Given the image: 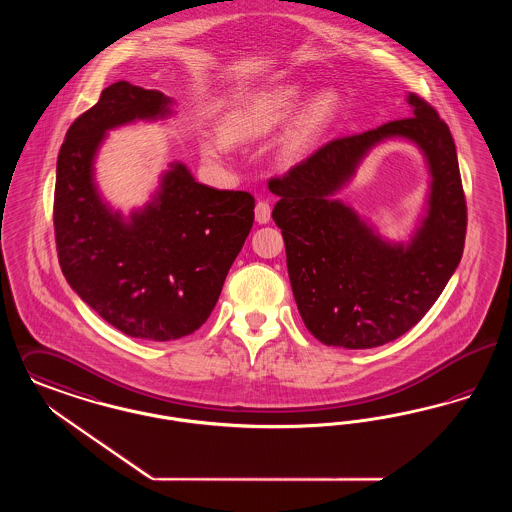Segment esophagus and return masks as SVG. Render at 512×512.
<instances>
[{
	"label": "esophagus",
	"instance_id": "obj_1",
	"mask_svg": "<svg viewBox=\"0 0 512 512\" xmlns=\"http://www.w3.org/2000/svg\"><path fill=\"white\" fill-rule=\"evenodd\" d=\"M270 204L265 202V200H259L257 205H255V221L259 223V225H266L268 221H270Z\"/></svg>",
	"mask_w": 512,
	"mask_h": 512
}]
</instances>
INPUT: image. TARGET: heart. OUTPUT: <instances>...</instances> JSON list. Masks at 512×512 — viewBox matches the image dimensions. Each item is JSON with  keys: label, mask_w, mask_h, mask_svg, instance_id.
Instances as JSON below:
<instances>
[{"label": "heart", "mask_w": 512, "mask_h": 512, "mask_svg": "<svg viewBox=\"0 0 512 512\" xmlns=\"http://www.w3.org/2000/svg\"><path fill=\"white\" fill-rule=\"evenodd\" d=\"M303 87L299 83H284L247 97L244 103L232 106L221 118V131H204L200 135V150L205 160H223L230 143L259 139L274 127L286 122L301 101ZM337 99L331 91L312 95L295 116L291 127V148H299L314 139L333 118Z\"/></svg>", "instance_id": "b5f03b06"}]
</instances>
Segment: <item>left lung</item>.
Instances as JSON below:
<instances>
[{
  "mask_svg": "<svg viewBox=\"0 0 512 512\" xmlns=\"http://www.w3.org/2000/svg\"><path fill=\"white\" fill-rule=\"evenodd\" d=\"M409 118L333 139L284 177L268 181L280 200L272 219L286 242L287 272L308 331L328 347H381L413 328L461 261L467 204L450 127L409 93ZM406 138L431 173L428 215L406 245L385 243L332 196L368 150Z\"/></svg>",
  "mask_w": 512,
  "mask_h": 512,
  "instance_id": "8db88e82",
  "label": "left lung"
}]
</instances>
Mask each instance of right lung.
<instances>
[{"instance_id":"1","label":"right lung","mask_w":512,"mask_h":512,"mask_svg":"<svg viewBox=\"0 0 512 512\" xmlns=\"http://www.w3.org/2000/svg\"><path fill=\"white\" fill-rule=\"evenodd\" d=\"M171 104L156 89L112 83L70 125L57 160L62 274L110 326L144 341L181 339L204 324L255 217L249 192L198 183L181 162L169 164L152 202L127 219L101 198L95 158L106 133L164 120Z\"/></svg>"}]
</instances>
